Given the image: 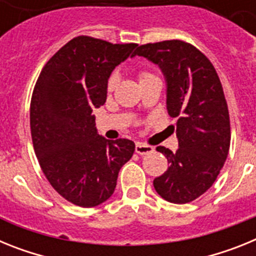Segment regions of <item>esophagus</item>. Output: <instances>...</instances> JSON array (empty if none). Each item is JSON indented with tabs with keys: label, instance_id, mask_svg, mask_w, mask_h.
Returning a JSON list of instances; mask_svg holds the SVG:
<instances>
[{
	"label": "esophagus",
	"instance_id": "1",
	"mask_svg": "<svg viewBox=\"0 0 256 256\" xmlns=\"http://www.w3.org/2000/svg\"><path fill=\"white\" fill-rule=\"evenodd\" d=\"M136 152L138 155H148V154L154 152L152 146H148V144H144L142 142H137L136 144Z\"/></svg>",
	"mask_w": 256,
	"mask_h": 256
}]
</instances>
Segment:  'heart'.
I'll return each instance as SVG.
<instances>
[{"mask_svg":"<svg viewBox=\"0 0 256 256\" xmlns=\"http://www.w3.org/2000/svg\"><path fill=\"white\" fill-rule=\"evenodd\" d=\"M151 76H154L151 73H148V72H141V73H140V82H142V80H144V79L151 78ZM116 82H118L116 76H112L110 78H108V91H112V90H114V87L116 86Z\"/></svg>","mask_w":256,"mask_h":256,"instance_id":"1","label":"heart"}]
</instances>
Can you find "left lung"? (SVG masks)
I'll list each match as a JSON object with an SVG mask.
<instances>
[{
    "label": "left lung",
    "mask_w": 256,
    "mask_h": 256,
    "mask_svg": "<svg viewBox=\"0 0 256 256\" xmlns=\"http://www.w3.org/2000/svg\"><path fill=\"white\" fill-rule=\"evenodd\" d=\"M156 64L166 83V110L177 118L178 150L156 148L169 168L154 180L156 192L173 204H186L216 182L230 144V114L223 87L209 58L183 40L142 44L132 56Z\"/></svg>",
    "instance_id": "1"
}]
</instances>
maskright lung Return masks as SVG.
I'll list each match as a JSON object with an SVG mask.
<instances>
[{
    "mask_svg": "<svg viewBox=\"0 0 256 256\" xmlns=\"http://www.w3.org/2000/svg\"><path fill=\"white\" fill-rule=\"evenodd\" d=\"M136 47L79 36L47 61L36 83L30 101L36 155L51 186L78 206L105 202L134 152L130 140L98 134L92 110L105 104L112 70Z\"/></svg>",
    "mask_w": 256,
    "mask_h": 256,
    "instance_id": "add662e5",
    "label": "right lung"
}]
</instances>
